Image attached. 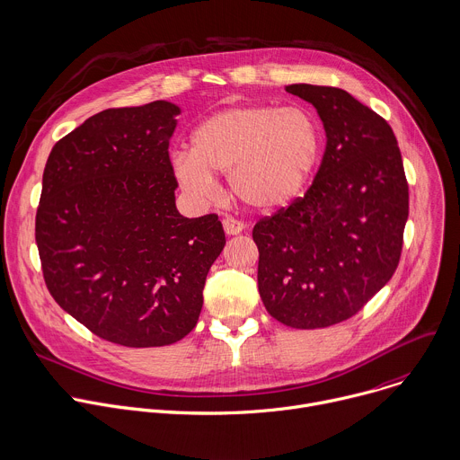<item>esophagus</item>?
Returning <instances> with one entry per match:
<instances>
[{
  "label": "esophagus",
  "instance_id": "1",
  "mask_svg": "<svg viewBox=\"0 0 460 460\" xmlns=\"http://www.w3.org/2000/svg\"><path fill=\"white\" fill-rule=\"evenodd\" d=\"M223 230L226 235H239L244 230V223L226 217V219H223Z\"/></svg>",
  "mask_w": 460,
  "mask_h": 460
}]
</instances>
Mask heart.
<instances>
[{
    "label": "heart",
    "instance_id": "obj_1",
    "mask_svg": "<svg viewBox=\"0 0 460 460\" xmlns=\"http://www.w3.org/2000/svg\"><path fill=\"white\" fill-rule=\"evenodd\" d=\"M321 155L315 118L303 109L230 107L203 119L190 152L173 155L179 187L196 201L217 194L216 175H228L232 194L253 210L288 207L308 185Z\"/></svg>",
    "mask_w": 460,
    "mask_h": 460
}]
</instances>
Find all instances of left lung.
<instances>
[{"instance_id":"obj_1","label":"left lung","mask_w":460,"mask_h":460,"mask_svg":"<svg viewBox=\"0 0 460 460\" xmlns=\"http://www.w3.org/2000/svg\"><path fill=\"white\" fill-rule=\"evenodd\" d=\"M323 121L326 148L305 198L253 226L257 287L279 323L314 330L355 315L397 270L408 182L392 127L335 86L288 84Z\"/></svg>"}]
</instances>
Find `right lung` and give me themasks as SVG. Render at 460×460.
Returning <instances> with one entry per match:
<instances>
[{"mask_svg":"<svg viewBox=\"0 0 460 460\" xmlns=\"http://www.w3.org/2000/svg\"><path fill=\"white\" fill-rule=\"evenodd\" d=\"M170 102L109 109L59 139L45 164L36 243L54 301L105 341L166 346L189 335L225 248L217 216L182 217Z\"/></svg>","mask_w":460,"mask_h":460,"instance_id":"right-lung-1","label":"right lung"}]
</instances>
